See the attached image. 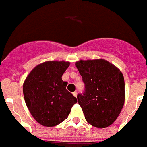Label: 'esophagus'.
<instances>
[{
	"label": "esophagus",
	"mask_w": 147,
	"mask_h": 147,
	"mask_svg": "<svg viewBox=\"0 0 147 147\" xmlns=\"http://www.w3.org/2000/svg\"><path fill=\"white\" fill-rule=\"evenodd\" d=\"M73 94H74V97H77V92H73Z\"/></svg>",
	"instance_id": "obj_1"
}]
</instances>
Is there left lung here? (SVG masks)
Masks as SVG:
<instances>
[{
    "instance_id": "left-lung-1",
    "label": "left lung",
    "mask_w": 147,
    "mask_h": 147,
    "mask_svg": "<svg viewBox=\"0 0 147 147\" xmlns=\"http://www.w3.org/2000/svg\"><path fill=\"white\" fill-rule=\"evenodd\" d=\"M76 67L85 84L77 94L87 122L99 128L108 127L119 115L125 102V80L121 71L104 59L80 61Z\"/></svg>"
}]
</instances>
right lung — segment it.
Segmentation results:
<instances>
[{"instance_id": "1", "label": "right lung", "mask_w": 147, "mask_h": 147, "mask_svg": "<svg viewBox=\"0 0 147 147\" xmlns=\"http://www.w3.org/2000/svg\"><path fill=\"white\" fill-rule=\"evenodd\" d=\"M66 61H47L37 65L23 84V94L31 114L40 124L53 127L66 119L76 98L61 79L69 67Z\"/></svg>"}]
</instances>
